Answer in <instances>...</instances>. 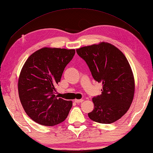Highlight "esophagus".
<instances>
[{"label":"esophagus","mask_w":153,"mask_h":153,"mask_svg":"<svg viewBox=\"0 0 153 153\" xmlns=\"http://www.w3.org/2000/svg\"><path fill=\"white\" fill-rule=\"evenodd\" d=\"M74 101L75 103L79 104V103H81V102H83V100H74Z\"/></svg>","instance_id":"obj_1"}]
</instances>
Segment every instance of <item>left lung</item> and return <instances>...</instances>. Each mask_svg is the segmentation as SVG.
<instances>
[{"mask_svg":"<svg viewBox=\"0 0 153 153\" xmlns=\"http://www.w3.org/2000/svg\"><path fill=\"white\" fill-rule=\"evenodd\" d=\"M89 66L95 81L102 83V94L93 97L90 119L100 123H114L128 111L133 101L135 82L124 54L111 43L100 42L76 49Z\"/></svg>","mask_w":153,"mask_h":153,"instance_id":"1","label":"left lung"}]
</instances>
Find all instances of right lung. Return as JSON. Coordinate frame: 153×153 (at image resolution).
<instances>
[{
  "instance_id": "add662e5",
  "label": "right lung",
  "mask_w": 153,
  "mask_h": 153,
  "mask_svg": "<svg viewBox=\"0 0 153 153\" xmlns=\"http://www.w3.org/2000/svg\"><path fill=\"white\" fill-rule=\"evenodd\" d=\"M74 54V49L44 47L25 62L18 80L19 97L25 112L37 123L53 126L68 115L72 101L57 98L55 92Z\"/></svg>"
}]
</instances>
